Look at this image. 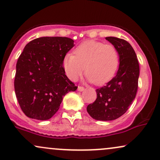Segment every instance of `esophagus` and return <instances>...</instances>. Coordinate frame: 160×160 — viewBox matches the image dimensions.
<instances>
[{
	"instance_id": "esophagus-1",
	"label": "esophagus",
	"mask_w": 160,
	"mask_h": 160,
	"mask_svg": "<svg viewBox=\"0 0 160 160\" xmlns=\"http://www.w3.org/2000/svg\"><path fill=\"white\" fill-rule=\"evenodd\" d=\"M78 90L80 91V92L83 91L84 90V87H83V86H79L78 88Z\"/></svg>"
}]
</instances>
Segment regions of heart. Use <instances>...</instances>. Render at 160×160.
<instances>
[{
  "instance_id": "1",
  "label": "heart",
  "mask_w": 160,
  "mask_h": 160,
  "mask_svg": "<svg viewBox=\"0 0 160 160\" xmlns=\"http://www.w3.org/2000/svg\"><path fill=\"white\" fill-rule=\"evenodd\" d=\"M67 54L63 66L68 77L77 80L85 71V74L93 83L103 85L114 77L120 63L117 49L113 45L88 40Z\"/></svg>"
}]
</instances>
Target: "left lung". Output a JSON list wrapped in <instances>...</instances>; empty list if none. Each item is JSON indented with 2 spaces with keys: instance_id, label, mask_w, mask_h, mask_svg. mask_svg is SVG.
<instances>
[{
  "instance_id": "1",
  "label": "left lung",
  "mask_w": 160,
  "mask_h": 160,
  "mask_svg": "<svg viewBox=\"0 0 160 160\" xmlns=\"http://www.w3.org/2000/svg\"><path fill=\"white\" fill-rule=\"evenodd\" d=\"M106 40L118 51L119 69L106 86L96 89L97 98L86 108L93 119L102 121L116 120L127 111L136 95L139 77L138 61L130 43L114 37Z\"/></svg>"
}]
</instances>
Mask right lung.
Segmentation results:
<instances>
[{
    "mask_svg": "<svg viewBox=\"0 0 160 160\" xmlns=\"http://www.w3.org/2000/svg\"><path fill=\"white\" fill-rule=\"evenodd\" d=\"M74 42L65 37H43L25 47L16 63L14 88L28 117L49 120L59 109L63 97L78 89L63 67L64 58Z\"/></svg>",
    "mask_w": 160,
    "mask_h": 160,
    "instance_id": "1",
    "label": "right lung"
}]
</instances>
